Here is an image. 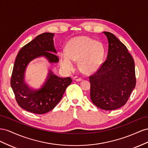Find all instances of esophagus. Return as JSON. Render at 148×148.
Here are the masks:
<instances>
[{
	"mask_svg": "<svg viewBox=\"0 0 148 148\" xmlns=\"http://www.w3.org/2000/svg\"><path fill=\"white\" fill-rule=\"evenodd\" d=\"M73 79L75 81H77V82H80V81H82V79L81 77H79L77 76H75L73 77Z\"/></svg>",
	"mask_w": 148,
	"mask_h": 148,
	"instance_id": "esophagus-1",
	"label": "esophagus"
}]
</instances>
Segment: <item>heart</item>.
Returning <instances> with one entry per match:
<instances>
[{
  "label": "heart",
  "mask_w": 148,
  "mask_h": 148,
  "mask_svg": "<svg viewBox=\"0 0 148 148\" xmlns=\"http://www.w3.org/2000/svg\"><path fill=\"white\" fill-rule=\"evenodd\" d=\"M105 48L102 42L88 36H81L71 39L66 46V52L60 54L61 66L70 70L74 61L78 60L79 69L85 74L97 71L104 60Z\"/></svg>",
  "instance_id": "b5f03b06"
}]
</instances>
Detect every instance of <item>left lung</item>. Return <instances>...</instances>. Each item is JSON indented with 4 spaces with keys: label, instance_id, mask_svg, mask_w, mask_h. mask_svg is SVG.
<instances>
[{
    "label": "left lung",
    "instance_id": "left-lung-1",
    "mask_svg": "<svg viewBox=\"0 0 148 148\" xmlns=\"http://www.w3.org/2000/svg\"><path fill=\"white\" fill-rule=\"evenodd\" d=\"M103 33L108 41L107 58L89 77L90 99L97 107L113 110L123 106L136 86L134 62L115 35L108 32Z\"/></svg>",
    "mask_w": 148,
    "mask_h": 148
}]
</instances>
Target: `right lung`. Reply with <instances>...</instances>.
Segmentation results:
<instances>
[{
  "mask_svg": "<svg viewBox=\"0 0 148 148\" xmlns=\"http://www.w3.org/2000/svg\"><path fill=\"white\" fill-rule=\"evenodd\" d=\"M54 36L52 33L37 36L19 51L14 63L10 84L16 100L21 108L33 113L43 114L51 110L72 82L71 77H60L50 69L45 82L38 89H32L25 81L27 66L35 59L45 57L50 63L59 62Z\"/></svg>",
  "mask_w": 148,
  "mask_h": 148,
  "instance_id": "obj_1",
  "label": "right lung"
}]
</instances>
